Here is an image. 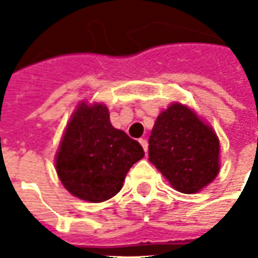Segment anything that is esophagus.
Returning a JSON list of instances; mask_svg holds the SVG:
<instances>
[{
    "mask_svg": "<svg viewBox=\"0 0 258 258\" xmlns=\"http://www.w3.org/2000/svg\"><path fill=\"white\" fill-rule=\"evenodd\" d=\"M140 144L142 145V148H144V151L148 152V141H146L145 138H141Z\"/></svg>",
    "mask_w": 258,
    "mask_h": 258,
    "instance_id": "1",
    "label": "esophagus"
}]
</instances>
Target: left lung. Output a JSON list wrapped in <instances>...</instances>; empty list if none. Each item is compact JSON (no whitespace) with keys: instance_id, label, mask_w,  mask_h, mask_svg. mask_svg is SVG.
Masks as SVG:
<instances>
[{"instance_id":"8db88e82","label":"left lung","mask_w":258,"mask_h":258,"mask_svg":"<svg viewBox=\"0 0 258 258\" xmlns=\"http://www.w3.org/2000/svg\"><path fill=\"white\" fill-rule=\"evenodd\" d=\"M149 162L174 189L196 194L220 173V140L194 109L174 102L155 121Z\"/></svg>"}]
</instances>
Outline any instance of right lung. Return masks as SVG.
<instances>
[{"label":"right lung","instance_id":"add662e5","mask_svg":"<svg viewBox=\"0 0 258 258\" xmlns=\"http://www.w3.org/2000/svg\"><path fill=\"white\" fill-rule=\"evenodd\" d=\"M144 156L140 142L113 127L106 105L81 101L66 125L55 167L73 196L101 203L120 192L128 170Z\"/></svg>","mask_w":258,"mask_h":258}]
</instances>
